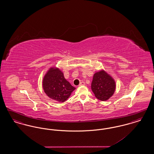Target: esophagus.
I'll return each mask as SVG.
<instances>
[{"label": "esophagus", "instance_id": "34e87169", "mask_svg": "<svg viewBox=\"0 0 154 154\" xmlns=\"http://www.w3.org/2000/svg\"><path fill=\"white\" fill-rule=\"evenodd\" d=\"M85 85V83L84 81H82V82H81L80 83L79 86L81 87V86H83V85Z\"/></svg>", "mask_w": 154, "mask_h": 154}]
</instances>
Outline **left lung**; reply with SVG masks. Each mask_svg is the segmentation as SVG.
Masks as SVG:
<instances>
[{
  "instance_id": "left-lung-1",
  "label": "left lung",
  "mask_w": 154,
  "mask_h": 154,
  "mask_svg": "<svg viewBox=\"0 0 154 154\" xmlns=\"http://www.w3.org/2000/svg\"><path fill=\"white\" fill-rule=\"evenodd\" d=\"M116 88L114 79L105 70H101L94 74L91 89L97 99L102 101L107 100L113 95Z\"/></svg>"
}]
</instances>
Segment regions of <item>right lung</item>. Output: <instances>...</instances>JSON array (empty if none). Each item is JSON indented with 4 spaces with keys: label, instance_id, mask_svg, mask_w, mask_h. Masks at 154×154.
<instances>
[{
    "label": "right lung",
    "instance_id": "obj_1",
    "mask_svg": "<svg viewBox=\"0 0 154 154\" xmlns=\"http://www.w3.org/2000/svg\"><path fill=\"white\" fill-rule=\"evenodd\" d=\"M43 88L50 98L58 102H64L75 89L66 80L63 73L57 67H51L44 75Z\"/></svg>",
    "mask_w": 154,
    "mask_h": 154
}]
</instances>
